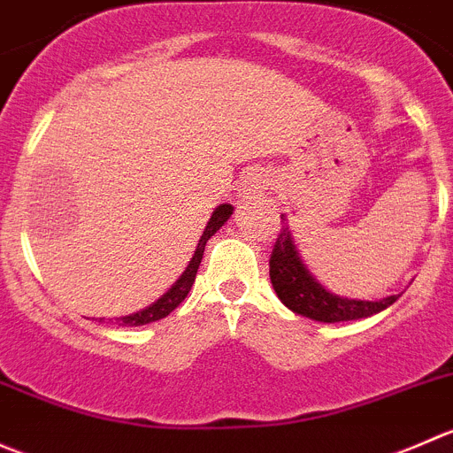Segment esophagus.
I'll list each match as a JSON object with an SVG mask.
<instances>
[{"label": "esophagus", "mask_w": 453, "mask_h": 453, "mask_svg": "<svg viewBox=\"0 0 453 453\" xmlns=\"http://www.w3.org/2000/svg\"><path fill=\"white\" fill-rule=\"evenodd\" d=\"M268 176L262 172H250L246 173L244 185H242V198H255V196L262 194L264 189L268 187Z\"/></svg>", "instance_id": "1"}]
</instances>
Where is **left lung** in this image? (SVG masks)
<instances>
[{
  "label": "left lung",
  "mask_w": 453,
  "mask_h": 453,
  "mask_svg": "<svg viewBox=\"0 0 453 453\" xmlns=\"http://www.w3.org/2000/svg\"><path fill=\"white\" fill-rule=\"evenodd\" d=\"M281 222L284 225H281L275 244H273L268 266H271L273 288L286 308H290L297 315L308 317V319L337 324V321L364 319V317L377 315L401 297V295H389L379 302H361V299H348L328 293L319 281H315V277L308 273V268L299 259L293 237L286 226V218H281Z\"/></svg>",
  "instance_id": "left-lung-1"
}]
</instances>
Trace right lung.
Masks as SVG:
<instances>
[{
    "instance_id": "add662e5",
    "label": "right lung",
    "mask_w": 453,
    "mask_h": 453,
    "mask_svg": "<svg viewBox=\"0 0 453 453\" xmlns=\"http://www.w3.org/2000/svg\"><path fill=\"white\" fill-rule=\"evenodd\" d=\"M231 213H233L231 204H220V207H218L216 211H213L211 220H209V225H207V228H204V233H203V237H200L198 249H196V253H194V257H191V262H189V266H187V271L182 273L180 280H178L176 284H173L172 288H169L167 293H165L163 297L158 299V302L151 303L150 308H145V311H141V312H134V315H127V317H119V319H114V324H119V326H145V324H151V321L163 319V317H167L169 312L176 311V308L180 306L182 302H185L187 295H189L191 286H194L196 273H198L200 262H203V255H204V246H207V240L213 235V233L218 231V228L225 225Z\"/></svg>"
}]
</instances>
